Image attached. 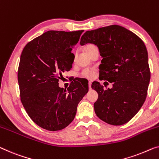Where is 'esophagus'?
Instances as JSON below:
<instances>
[{
    "instance_id": "obj_1",
    "label": "esophagus",
    "mask_w": 159,
    "mask_h": 159,
    "mask_svg": "<svg viewBox=\"0 0 159 159\" xmlns=\"http://www.w3.org/2000/svg\"><path fill=\"white\" fill-rule=\"evenodd\" d=\"M91 84H92V82H89V89H92Z\"/></svg>"
}]
</instances>
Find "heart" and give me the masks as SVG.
Returning <instances> with one entry per match:
<instances>
[{"instance_id": "heart-1", "label": "heart", "mask_w": 159, "mask_h": 159, "mask_svg": "<svg viewBox=\"0 0 159 159\" xmlns=\"http://www.w3.org/2000/svg\"><path fill=\"white\" fill-rule=\"evenodd\" d=\"M94 47H95V45L88 44L85 47L84 49H85V51L87 52V54H89V53L90 52L91 50L93 49ZM95 70H94L93 69H90V68L84 69V70L82 71L81 74H80L81 77L86 78V79H92V78H93L94 77H95Z\"/></svg>"}]
</instances>
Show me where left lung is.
<instances>
[{"mask_svg":"<svg viewBox=\"0 0 159 159\" xmlns=\"http://www.w3.org/2000/svg\"><path fill=\"white\" fill-rule=\"evenodd\" d=\"M87 43L97 45L102 57L99 79L112 83L107 89L98 82L92 84L98 93L95 113L110 125H123L139 111L147 96L151 72L146 46L136 34L118 25L86 31L80 44Z\"/></svg>","mask_w":159,"mask_h":159,"instance_id":"8db88e82","label":"left lung"}]
</instances>
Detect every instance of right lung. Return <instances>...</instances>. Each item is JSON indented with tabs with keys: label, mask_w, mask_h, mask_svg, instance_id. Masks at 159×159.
<instances>
[{
	"label": "right lung",
	"mask_w": 159,
	"mask_h": 159,
	"mask_svg": "<svg viewBox=\"0 0 159 159\" xmlns=\"http://www.w3.org/2000/svg\"><path fill=\"white\" fill-rule=\"evenodd\" d=\"M83 31H47L23 49L18 70L20 101L30 118L43 129L60 130L70 125L88 92V84L80 79L67 90L59 87L62 73L72 67V50Z\"/></svg>",
	"instance_id": "obj_1"
}]
</instances>
